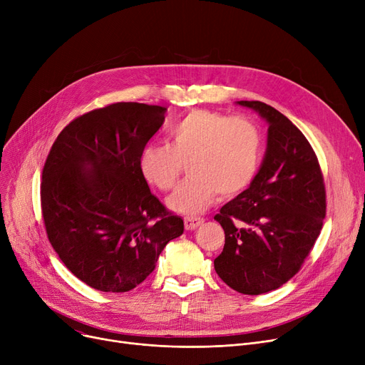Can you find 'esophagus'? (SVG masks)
I'll return each instance as SVG.
<instances>
[{
  "instance_id": "esophagus-1",
  "label": "esophagus",
  "mask_w": 365,
  "mask_h": 365,
  "mask_svg": "<svg viewBox=\"0 0 365 365\" xmlns=\"http://www.w3.org/2000/svg\"><path fill=\"white\" fill-rule=\"evenodd\" d=\"M201 223H204L202 217H195V216H187L185 217V229L186 231H194Z\"/></svg>"
}]
</instances>
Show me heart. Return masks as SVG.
<instances>
[{
  "label": "heart",
  "mask_w": 365,
  "mask_h": 365,
  "mask_svg": "<svg viewBox=\"0 0 365 365\" xmlns=\"http://www.w3.org/2000/svg\"><path fill=\"white\" fill-rule=\"evenodd\" d=\"M168 145H146L139 167L143 178L161 190L179 180L182 163L190 161V175L167 200L182 215H197L212 204L217 194L234 197L255 180L262 160V134L248 118L197 109L173 123Z\"/></svg>",
  "instance_id": "obj_1"
}]
</instances>
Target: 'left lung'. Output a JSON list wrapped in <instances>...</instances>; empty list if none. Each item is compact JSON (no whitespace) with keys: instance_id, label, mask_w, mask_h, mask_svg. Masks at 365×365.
I'll return each mask as SVG.
<instances>
[{"instance_id":"1","label":"left lung","mask_w":365,"mask_h":365,"mask_svg":"<svg viewBox=\"0 0 365 365\" xmlns=\"http://www.w3.org/2000/svg\"><path fill=\"white\" fill-rule=\"evenodd\" d=\"M237 105L267 123V145L255 180L215 216L225 231L215 269L235 292L257 296L293 278L311 253L325 186L312 146L285 115L259 101Z\"/></svg>"}]
</instances>
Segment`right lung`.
Returning <instances> with one entry per match:
<instances>
[{
  "label": "right lung",
  "mask_w": 365,
  "mask_h": 365,
  "mask_svg": "<svg viewBox=\"0 0 365 365\" xmlns=\"http://www.w3.org/2000/svg\"><path fill=\"white\" fill-rule=\"evenodd\" d=\"M167 108L112 103L69 123L43 170L48 241L68 269L105 293L133 290L155 269L183 220L150 194L139 160Z\"/></svg>",
  "instance_id": "add662e5"
}]
</instances>
